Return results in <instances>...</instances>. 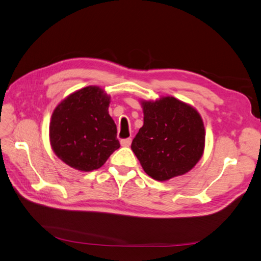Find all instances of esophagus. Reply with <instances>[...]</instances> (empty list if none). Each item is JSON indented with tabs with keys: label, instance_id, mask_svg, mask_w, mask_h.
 <instances>
[{
	"label": "esophagus",
	"instance_id": "34e87169",
	"mask_svg": "<svg viewBox=\"0 0 261 261\" xmlns=\"http://www.w3.org/2000/svg\"><path fill=\"white\" fill-rule=\"evenodd\" d=\"M132 144V138H126L121 140V146L122 147H129Z\"/></svg>",
	"mask_w": 261,
	"mask_h": 261
}]
</instances>
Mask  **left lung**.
<instances>
[{"instance_id": "8db88e82", "label": "left lung", "mask_w": 261, "mask_h": 261, "mask_svg": "<svg viewBox=\"0 0 261 261\" xmlns=\"http://www.w3.org/2000/svg\"><path fill=\"white\" fill-rule=\"evenodd\" d=\"M144 125L132 150L147 174L164 181L186 174L198 163L206 132L197 110L174 97L140 100Z\"/></svg>"}]
</instances>
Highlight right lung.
Masks as SVG:
<instances>
[{
    "label": "right lung",
    "mask_w": 261,
    "mask_h": 261,
    "mask_svg": "<svg viewBox=\"0 0 261 261\" xmlns=\"http://www.w3.org/2000/svg\"><path fill=\"white\" fill-rule=\"evenodd\" d=\"M111 97L98 86L70 93L54 109L50 144L58 158L78 171L90 172L103 165L120 143L116 125L109 114Z\"/></svg>",
    "instance_id": "1"
}]
</instances>
